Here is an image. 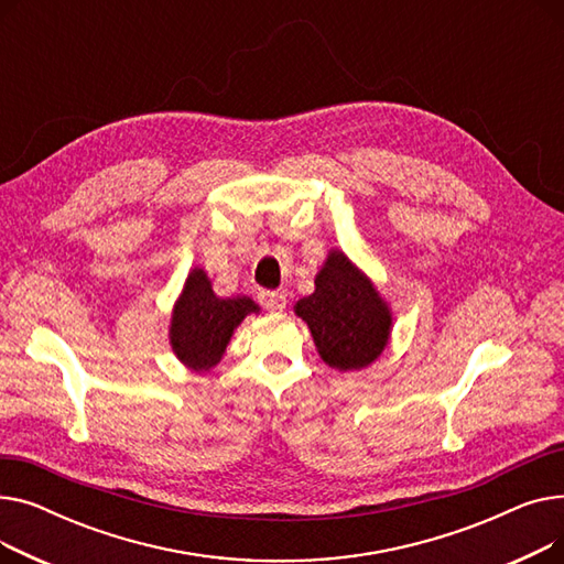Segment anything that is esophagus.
Returning <instances> with one entry per match:
<instances>
[{"instance_id": "1", "label": "esophagus", "mask_w": 564, "mask_h": 564, "mask_svg": "<svg viewBox=\"0 0 564 564\" xmlns=\"http://www.w3.org/2000/svg\"><path fill=\"white\" fill-rule=\"evenodd\" d=\"M258 300H260V304H262L267 311H274V313H279V311H283V308H285V294H283V292H270V290H262V292L258 294Z\"/></svg>"}]
</instances>
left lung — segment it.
<instances>
[{"mask_svg": "<svg viewBox=\"0 0 564 564\" xmlns=\"http://www.w3.org/2000/svg\"><path fill=\"white\" fill-rule=\"evenodd\" d=\"M294 315L308 324L319 359L343 372L372 366L391 343L389 302L340 249L329 251L313 294L294 304Z\"/></svg>", "mask_w": 564, "mask_h": 564, "instance_id": "1", "label": "left lung"}]
</instances>
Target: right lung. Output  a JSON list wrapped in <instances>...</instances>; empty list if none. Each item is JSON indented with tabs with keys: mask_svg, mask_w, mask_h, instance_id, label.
Listing matches in <instances>:
<instances>
[{
	"mask_svg": "<svg viewBox=\"0 0 564 564\" xmlns=\"http://www.w3.org/2000/svg\"><path fill=\"white\" fill-rule=\"evenodd\" d=\"M251 313H260L253 300L245 294L219 297L203 267H194L171 311L169 345L175 359L194 372L213 370L226 354L235 329Z\"/></svg>",
	"mask_w": 564,
	"mask_h": 564,
	"instance_id": "1",
	"label": "right lung"
}]
</instances>
